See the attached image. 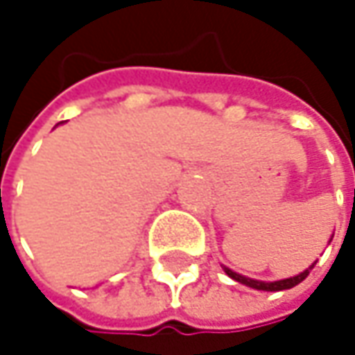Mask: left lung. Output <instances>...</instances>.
I'll return each mask as SVG.
<instances>
[{"label": "left lung", "instance_id": "1", "mask_svg": "<svg viewBox=\"0 0 355 355\" xmlns=\"http://www.w3.org/2000/svg\"><path fill=\"white\" fill-rule=\"evenodd\" d=\"M313 267H315V263H313L309 269H304L302 273H298V275H294V277H288V279H279V282H259V279H250V277H245V275H241V273H236V271H232V269H228V267H224V271H226V275H230L232 279L245 284L248 288L265 290V292H279V290H290V288L298 286L300 282H304Z\"/></svg>", "mask_w": 355, "mask_h": 355}]
</instances>
